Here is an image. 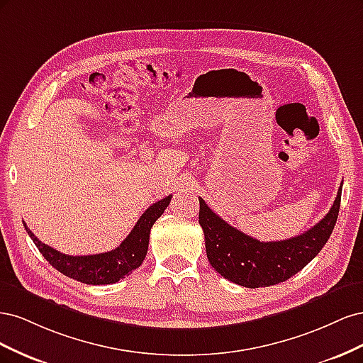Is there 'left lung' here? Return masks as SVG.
<instances>
[{
    "mask_svg": "<svg viewBox=\"0 0 363 363\" xmlns=\"http://www.w3.org/2000/svg\"><path fill=\"white\" fill-rule=\"evenodd\" d=\"M340 186L336 200L320 223L306 233L277 242H260L219 218L200 199L199 221L204 232L206 252L216 272L245 288H267L286 281L301 271L330 238L340 206Z\"/></svg>",
    "mask_w": 363,
    "mask_h": 363,
    "instance_id": "8db88e82",
    "label": "left lung"
}]
</instances>
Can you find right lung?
Returning a JSON list of instances; mask_svg holds the SVG:
<instances>
[{"label": "right lung", "mask_w": 363, "mask_h": 363, "mask_svg": "<svg viewBox=\"0 0 363 363\" xmlns=\"http://www.w3.org/2000/svg\"><path fill=\"white\" fill-rule=\"evenodd\" d=\"M171 195L164 196L160 201L151 204L147 211L142 213L139 221L131 230L130 235L112 251L101 252V255L91 256H69L51 248L50 245L40 242V240L31 233V230L26 225L28 236L39 248L42 256L50 262V265L56 268L63 276L71 277L77 281L86 284H111L124 279L128 274L139 268L144 262L148 242L150 230L157 221V218L169 206Z\"/></svg>", "instance_id": "right-lung-1"}]
</instances>
